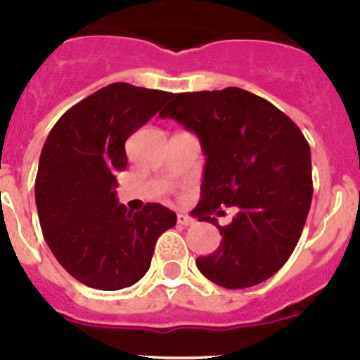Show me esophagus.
I'll use <instances>...</instances> for the list:
<instances>
[{"label":"esophagus","instance_id":"34e87169","mask_svg":"<svg viewBox=\"0 0 360 360\" xmlns=\"http://www.w3.org/2000/svg\"><path fill=\"white\" fill-rule=\"evenodd\" d=\"M177 224H181V225H184V227H188V225L195 224V219H193V217H189L188 213H177Z\"/></svg>","mask_w":360,"mask_h":360}]
</instances>
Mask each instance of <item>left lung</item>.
<instances>
[{
	"label": "left lung",
	"mask_w": 360,
	"mask_h": 360,
	"mask_svg": "<svg viewBox=\"0 0 360 360\" xmlns=\"http://www.w3.org/2000/svg\"><path fill=\"white\" fill-rule=\"evenodd\" d=\"M200 138L205 162L201 200L193 210L222 240L196 266L217 285L246 289L275 275L301 238L311 200V150L289 116L271 102L238 89L174 94L160 112ZM236 206L219 226L212 212Z\"/></svg>",
	"instance_id": "8db88e82"
}]
</instances>
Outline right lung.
I'll return each mask as SVG.
<instances>
[{
    "instance_id": "right-lung-1",
    "label": "right lung",
    "mask_w": 360,
    "mask_h": 360,
    "mask_svg": "<svg viewBox=\"0 0 360 360\" xmlns=\"http://www.w3.org/2000/svg\"><path fill=\"white\" fill-rule=\"evenodd\" d=\"M169 98L162 90L110 84L66 110L42 147L35 177L42 234L59 264L92 289L136 283L157 239L176 225V213L160 203L133 213L116 196L126 140Z\"/></svg>"
}]
</instances>
